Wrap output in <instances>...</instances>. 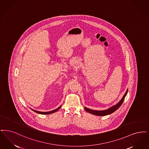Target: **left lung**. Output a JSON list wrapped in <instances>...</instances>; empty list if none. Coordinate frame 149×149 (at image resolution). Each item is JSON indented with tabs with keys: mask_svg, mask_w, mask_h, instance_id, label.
<instances>
[{
	"mask_svg": "<svg viewBox=\"0 0 149 149\" xmlns=\"http://www.w3.org/2000/svg\"><path fill=\"white\" fill-rule=\"evenodd\" d=\"M127 92H128V90H127L126 93L123 95V97L119 101L118 103H117L116 105L113 106L112 107H110L107 110H103V111H96V110H91V109H88L86 107H84V110H86L87 112L90 113H92V114L95 115H97V116H106V115H110L111 113L114 112L115 111H116L120 107V106L123 103L124 99H125V98L127 93Z\"/></svg>",
	"mask_w": 149,
	"mask_h": 149,
	"instance_id": "8db88e82",
	"label": "left lung"
}]
</instances>
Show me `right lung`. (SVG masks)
Returning <instances> with one entry per match:
<instances>
[{
  "label": "right lung",
  "mask_w": 149,
  "mask_h": 149,
  "mask_svg": "<svg viewBox=\"0 0 149 149\" xmlns=\"http://www.w3.org/2000/svg\"><path fill=\"white\" fill-rule=\"evenodd\" d=\"M61 106H62V105H61V106H59V107H58L57 109H55V110L51 111H48V112H39V111H37L33 110V109H31V110H33V111H34V112H37V113H39V114H42V115H48V114H51V113H54V112L57 111L58 110H59V109L61 107Z\"/></svg>",
  "instance_id": "add662e5"
}]
</instances>
